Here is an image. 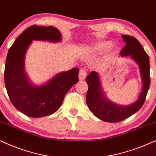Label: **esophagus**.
<instances>
[{
    "label": "esophagus",
    "mask_w": 156,
    "mask_h": 156,
    "mask_svg": "<svg viewBox=\"0 0 156 156\" xmlns=\"http://www.w3.org/2000/svg\"><path fill=\"white\" fill-rule=\"evenodd\" d=\"M87 76V72L84 69H80L79 73V79L80 80H84Z\"/></svg>",
    "instance_id": "obj_1"
}]
</instances>
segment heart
<instances>
[{"mask_svg":"<svg viewBox=\"0 0 156 156\" xmlns=\"http://www.w3.org/2000/svg\"><path fill=\"white\" fill-rule=\"evenodd\" d=\"M112 45V42L110 41H107V42H102L101 44H99V45H98V48L100 49H108Z\"/></svg>","mask_w":156,"mask_h":156,"instance_id":"heart-1","label":"heart"}]
</instances>
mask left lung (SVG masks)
<instances>
[{"instance_id":"1","label":"left lung","mask_w":156,"mask_h":156,"mask_svg":"<svg viewBox=\"0 0 156 156\" xmlns=\"http://www.w3.org/2000/svg\"><path fill=\"white\" fill-rule=\"evenodd\" d=\"M121 37L126 45L121 50L120 55L121 57H129L135 61L140 69L143 87L138 99L129 105L115 104L106 97L97 72H91L86 78L89 87L86 97L88 108L100 120L110 123L119 122L137 112L144 104L151 84L148 55L135 37L125 35H122Z\"/></svg>"}]
</instances>
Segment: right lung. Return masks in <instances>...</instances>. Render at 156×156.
<instances>
[{"instance_id": "right-lung-1", "label": "right lung", "mask_w": 156, "mask_h": 156, "mask_svg": "<svg viewBox=\"0 0 156 156\" xmlns=\"http://www.w3.org/2000/svg\"><path fill=\"white\" fill-rule=\"evenodd\" d=\"M33 40L59 42L62 35L52 26L35 25L23 31L8 50L4 80L12 105L27 116L40 118L59 109L66 94L79 82L80 69L74 67L59 72L42 85L32 84L25 71V59Z\"/></svg>"}]
</instances>
